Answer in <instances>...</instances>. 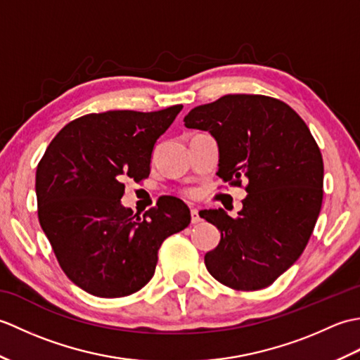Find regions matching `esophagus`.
Masks as SVG:
<instances>
[{"label": "esophagus", "instance_id": "esophagus-1", "mask_svg": "<svg viewBox=\"0 0 360 360\" xmlns=\"http://www.w3.org/2000/svg\"><path fill=\"white\" fill-rule=\"evenodd\" d=\"M190 215H192V224H198L201 221L200 210H198V209H192V212H190Z\"/></svg>", "mask_w": 360, "mask_h": 360}]
</instances>
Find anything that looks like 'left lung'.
<instances>
[{
    "label": "left lung",
    "mask_w": 360,
    "mask_h": 360,
    "mask_svg": "<svg viewBox=\"0 0 360 360\" xmlns=\"http://www.w3.org/2000/svg\"><path fill=\"white\" fill-rule=\"evenodd\" d=\"M187 128L209 131L219 147L218 176L248 196L238 217L200 215L221 241L204 263L235 290L267 288L307 248L323 200V159L303 119L285 102L259 94H227L196 106Z\"/></svg>",
    "instance_id": "1"
}]
</instances>
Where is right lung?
<instances>
[{
  "label": "right lung",
  "instance_id": "1",
  "mask_svg": "<svg viewBox=\"0 0 360 360\" xmlns=\"http://www.w3.org/2000/svg\"><path fill=\"white\" fill-rule=\"evenodd\" d=\"M181 110L86 114L60 129L38 162V221L60 267L86 292H137L155 274L160 244L190 224L188 207L174 196L159 198L143 215L120 204L122 179L148 178L155 143Z\"/></svg>",
  "mask_w": 360,
  "mask_h": 360
}]
</instances>
